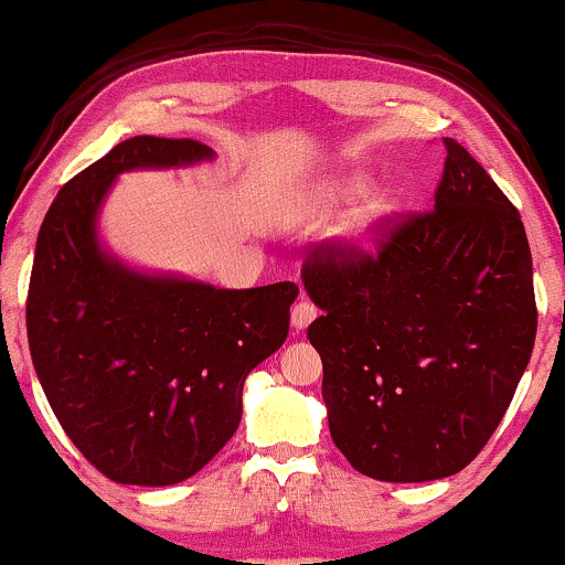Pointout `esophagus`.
Returning a JSON list of instances; mask_svg holds the SVG:
<instances>
[{
  "instance_id": "obj_1",
  "label": "esophagus",
  "mask_w": 565,
  "mask_h": 565,
  "mask_svg": "<svg viewBox=\"0 0 565 565\" xmlns=\"http://www.w3.org/2000/svg\"><path fill=\"white\" fill-rule=\"evenodd\" d=\"M316 316H318V308L310 300L297 302L295 308H291V326H295L297 331L308 329V326L316 321Z\"/></svg>"
}]
</instances>
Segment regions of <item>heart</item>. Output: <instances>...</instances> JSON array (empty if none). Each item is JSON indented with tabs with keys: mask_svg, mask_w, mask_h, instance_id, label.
I'll use <instances>...</instances> for the list:
<instances>
[{
	"mask_svg": "<svg viewBox=\"0 0 565 565\" xmlns=\"http://www.w3.org/2000/svg\"><path fill=\"white\" fill-rule=\"evenodd\" d=\"M369 181L363 175H348V179L329 183L323 189V205H339V202L355 200L365 192ZM394 213V200L386 192H371L360 202L344 228L339 231V247L350 257H369L379 249L384 239V231L390 226Z\"/></svg>",
	"mask_w": 565,
	"mask_h": 565,
	"instance_id": "b5f03b06",
	"label": "heart"
}]
</instances>
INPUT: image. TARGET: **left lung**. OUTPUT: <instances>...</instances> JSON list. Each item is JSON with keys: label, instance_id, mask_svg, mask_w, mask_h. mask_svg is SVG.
Segmentation results:
<instances>
[{"label": "left lung", "instance_id": "1", "mask_svg": "<svg viewBox=\"0 0 565 565\" xmlns=\"http://www.w3.org/2000/svg\"><path fill=\"white\" fill-rule=\"evenodd\" d=\"M434 210L376 257L305 265L334 445L379 481L463 471L511 405L536 334L521 215L455 139Z\"/></svg>", "mask_w": 565, "mask_h": 565}]
</instances>
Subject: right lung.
Segmentation results:
<instances>
[{
    "label": "right lung",
    "instance_id": "add662e5",
    "mask_svg": "<svg viewBox=\"0 0 565 565\" xmlns=\"http://www.w3.org/2000/svg\"><path fill=\"white\" fill-rule=\"evenodd\" d=\"M213 158L192 139L120 141L60 189L39 231L33 369L73 445L118 484L171 487L205 468L239 429L244 379L289 334L297 284L217 289L134 268L102 242L120 173Z\"/></svg>",
    "mask_w": 565,
    "mask_h": 565
}]
</instances>
